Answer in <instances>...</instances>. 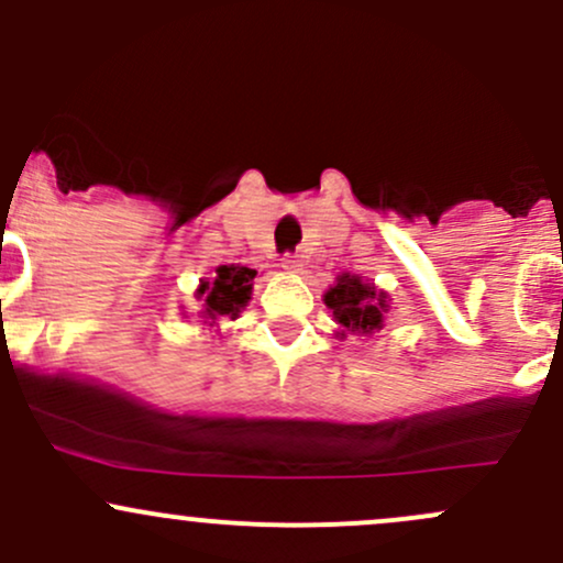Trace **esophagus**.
Masks as SVG:
<instances>
[{
  "label": "esophagus",
  "instance_id": "esophagus-1",
  "mask_svg": "<svg viewBox=\"0 0 563 563\" xmlns=\"http://www.w3.org/2000/svg\"><path fill=\"white\" fill-rule=\"evenodd\" d=\"M280 266L286 272H299V269H302V258H299V255H294V253H286L280 258Z\"/></svg>",
  "mask_w": 563,
  "mask_h": 563
}]
</instances>
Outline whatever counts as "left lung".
I'll list each match as a JSON object with an SVG mask.
<instances>
[{
  "mask_svg": "<svg viewBox=\"0 0 563 563\" xmlns=\"http://www.w3.org/2000/svg\"><path fill=\"white\" fill-rule=\"evenodd\" d=\"M323 302L345 332L371 334L384 327L387 294L376 291L371 283H362L356 275H340Z\"/></svg>",
  "mask_w": 563,
  "mask_h": 563,
  "instance_id": "1",
  "label": "left lung"
}]
</instances>
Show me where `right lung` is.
Returning <instances> with one entry per match:
<instances>
[{
    "mask_svg": "<svg viewBox=\"0 0 563 563\" xmlns=\"http://www.w3.org/2000/svg\"><path fill=\"white\" fill-rule=\"evenodd\" d=\"M253 277L255 269H247V266H220L218 277L201 283L198 288V297H203V305H207L203 316L212 318V323L220 316H240V310L247 305L250 291H253Z\"/></svg>",
    "mask_w": 563,
    "mask_h": 563,
    "instance_id": "1",
    "label": "right lung"
}]
</instances>
